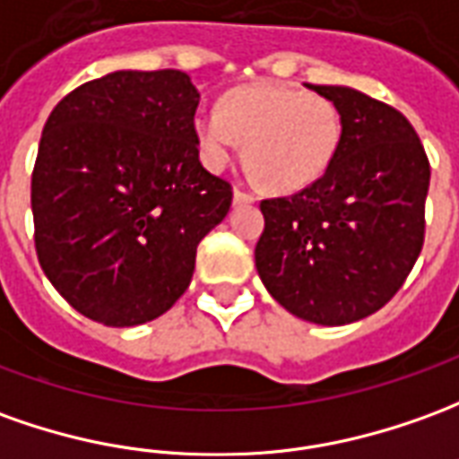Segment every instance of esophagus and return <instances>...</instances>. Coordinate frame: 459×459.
<instances>
[{"label":"esophagus","mask_w":459,"mask_h":459,"mask_svg":"<svg viewBox=\"0 0 459 459\" xmlns=\"http://www.w3.org/2000/svg\"><path fill=\"white\" fill-rule=\"evenodd\" d=\"M253 201H255V196H253V194L243 191V188H233V204H236V206H243V204H253Z\"/></svg>","instance_id":"obj_1"}]
</instances>
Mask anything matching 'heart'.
<instances>
[{
    "instance_id": "b5f03b06",
    "label": "heart",
    "mask_w": 459,
    "mask_h": 459,
    "mask_svg": "<svg viewBox=\"0 0 459 459\" xmlns=\"http://www.w3.org/2000/svg\"><path fill=\"white\" fill-rule=\"evenodd\" d=\"M341 114L328 96L300 86L255 82L194 118L198 152L208 169H223L236 141L243 163L268 191L293 194L328 171L341 143Z\"/></svg>"
}]
</instances>
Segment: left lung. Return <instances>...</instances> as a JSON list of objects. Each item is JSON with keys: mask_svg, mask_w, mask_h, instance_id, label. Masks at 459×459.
Returning <instances> with one entry per match:
<instances>
[{"mask_svg": "<svg viewBox=\"0 0 459 459\" xmlns=\"http://www.w3.org/2000/svg\"><path fill=\"white\" fill-rule=\"evenodd\" d=\"M310 89L338 108L341 143L316 184L261 201L255 268L293 316L345 325L385 306L418 261L430 161L397 108L348 86Z\"/></svg>", "mask_w": 459, "mask_h": 459, "instance_id": "1", "label": "left lung"}]
</instances>
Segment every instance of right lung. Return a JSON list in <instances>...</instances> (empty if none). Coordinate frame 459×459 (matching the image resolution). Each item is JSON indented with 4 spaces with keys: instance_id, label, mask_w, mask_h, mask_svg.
I'll return each instance as SVG.
<instances>
[{
    "instance_id": "add662e5",
    "label": "right lung",
    "mask_w": 459,
    "mask_h": 459,
    "mask_svg": "<svg viewBox=\"0 0 459 459\" xmlns=\"http://www.w3.org/2000/svg\"><path fill=\"white\" fill-rule=\"evenodd\" d=\"M201 94L188 74L114 72L76 86L44 124L31 174L41 271L82 316L129 328L191 283L226 219L229 181L198 161Z\"/></svg>"
}]
</instances>
